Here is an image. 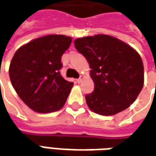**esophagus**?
<instances>
[{
  "label": "esophagus",
  "instance_id": "34e87169",
  "mask_svg": "<svg viewBox=\"0 0 156 156\" xmlns=\"http://www.w3.org/2000/svg\"><path fill=\"white\" fill-rule=\"evenodd\" d=\"M83 76H80V77H79V78H78V79H77V83H81L82 80H83Z\"/></svg>",
  "mask_w": 156,
  "mask_h": 156
}]
</instances>
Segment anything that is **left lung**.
<instances>
[{
  "label": "left lung",
  "instance_id": "left-lung-1",
  "mask_svg": "<svg viewBox=\"0 0 156 156\" xmlns=\"http://www.w3.org/2000/svg\"><path fill=\"white\" fill-rule=\"evenodd\" d=\"M74 45L91 68L94 90L85 96L89 108L108 116L129 108L144 85L140 54L125 42L108 35L78 38Z\"/></svg>",
  "mask_w": 156,
  "mask_h": 156
}]
</instances>
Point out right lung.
Listing matches in <instances>:
<instances>
[{
  "label": "right lung",
  "mask_w": 156,
  "mask_h": 156,
  "mask_svg": "<svg viewBox=\"0 0 156 156\" xmlns=\"http://www.w3.org/2000/svg\"><path fill=\"white\" fill-rule=\"evenodd\" d=\"M72 38L48 35L23 45L16 51L9 68L13 88L22 101L37 113H51L63 107L73 83L59 70L61 58Z\"/></svg>",
  "instance_id": "obj_1"
}]
</instances>
